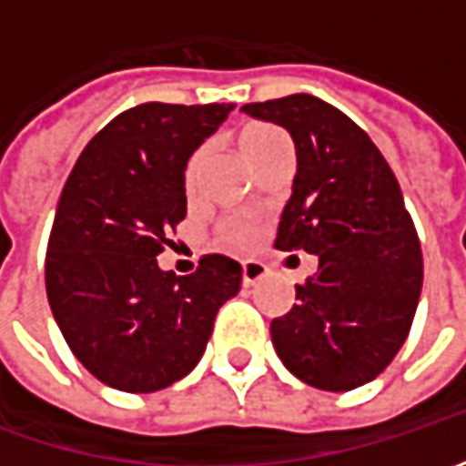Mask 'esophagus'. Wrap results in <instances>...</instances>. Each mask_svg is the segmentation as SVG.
Wrapping results in <instances>:
<instances>
[{"mask_svg":"<svg viewBox=\"0 0 466 466\" xmlns=\"http://www.w3.org/2000/svg\"><path fill=\"white\" fill-rule=\"evenodd\" d=\"M241 275H243V285H257L264 275H267V264H261L257 259H246L241 264Z\"/></svg>","mask_w":466,"mask_h":466,"instance_id":"34e87169","label":"esophagus"}]
</instances>
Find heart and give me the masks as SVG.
I'll use <instances>...</instances> for the list:
<instances>
[{"mask_svg":"<svg viewBox=\"0 0 466 466\" xmlns=\"http://www.w3.org/2000/svg\"><path fill=\"white\" fill-rule=\"evenodd\" d=\"M238 145H241V153L246 155V160L257 168L264 157H269L272 153H278L279 147L288 145V137L282 129L272 127V124H248L243 127L241 135H238ZM202 160H205V147L197 150V153L188 157L187 173H184V181L187 188L191 191L197 184V176L202 168ZM259 238V223L254 215L248 212H236V215H228L223 223L218 225V241L228 246V248H248L254 246V241Z\"/></svg>","mask_w":466,"mask_h":466,"instance_id":"1","label":"heart"}]
</instances>
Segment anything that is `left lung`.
Masks as SVG:
<instances>
[{
  "label": "left lung",
  "instance_id": "1",
  "mask_svg": "<svg viewBox=\"0 0 466 466\" xmlns=\"http://www.w3.org/2000/svg\"><path fill=\"white\" fill-rule=\"evenodd\" d=\"M241 111L293 137L298 173L275 246L319 259V272L296 285V306L272 321V345L303 384H368L400 352L420 300L422 251L402 188L370 137L316 96Z\"/></svg>",
  "mask_w": 466,
  "mask_h": 466
}]
</instances>
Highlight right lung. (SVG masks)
<instances>
[{
    "label": "right lung",
    "instance_id": "obj_1",
    "mask_svg": "<svg viewBox=\"0 0 466 466\" xmlns=\"http://www.w3.org/2000/svg\"><path fill=\"white\" fill-rule=\"evenodd\" d=\"M233 103H142L82 150L46 251V296L75 358L118 391L147 394L194 370L241 264L207 254L194 275L157 267L187 218L188 157Z\"/></svg>",
    "mask_w": 466,
    "mask_h": 466
}]
</instances>
